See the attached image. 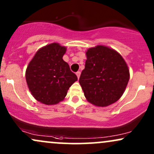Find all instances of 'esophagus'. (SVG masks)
Returning <instances> with one entry per match:
<instances>
[{
    "mask_svg": "<svg viewBox=\"0 0 154 154\" xmlns=\"http://www.w3.org/2000/svg\"><path fill=\"white\" fill-rule=\"evenodd\" d=\"M76 75H77V77H78V79H79V78H80V75H81V72L80 71H78V72H76Z\"/></svg>",
    "mask_w": 154,
    "mask_h": 154,
    "instance_id": "esophagus-1",
    "label": "esophagus"
}]
</instances>
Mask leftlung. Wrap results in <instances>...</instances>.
Wrapping results in <instances>:
<instances>
[{"mask_svg":"<svg viewBox=\"0 0 154 154\" xmlns=\"http://www.w3.org/2000/svg\"><path fill=\"white\" fill-rule=\"evenodd\" d=\"M85 68L79 83L88 102L106 106L123 94L130 73L127 63L120 53L103 45L89 48L86 52Z\"/></svg>","mask_w":154,"mask_h":154,"instance_id":"obj_1","label":"left lung"}]
</instances>
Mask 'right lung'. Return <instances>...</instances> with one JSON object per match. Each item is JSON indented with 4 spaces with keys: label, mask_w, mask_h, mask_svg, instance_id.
<instances>
[{
    "label": "right lung",
    "mask_w": 154,
    "mask_h": 154,
    "mask_svg": "<svg viewBox=\"0 0 154 154\" xmlns=\"http://www.w3.org/2000/svg\"><path fill=\"white\" fill-rule=\"evenodd\" d=\"M66 47L51 43L36 52L26 70V81L38 102L53 105L64 99L78 78L63 60Z\"/></svg>",
    "instance_id": "1"
}]
</instances>
